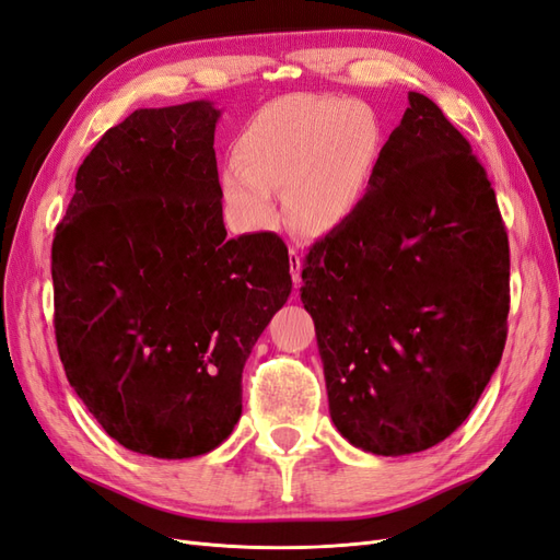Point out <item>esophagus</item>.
<instances>
[{
    "instance_id": "34e87169",
    "label": "esophagus",
    "mask_w": 560,
    "mask_h": 560,
    "mask_svg": "<svg viewBox=\"0 0 560 560\" xmlns=\"http://www.w3.org/2000/svg\"><path fill=\"white\" fill-rule=\"evenodd\" d=\"M290 268H292V280H294V287L299 290L301 287V268H303V261H301V254L296 247H290Z\"/></svg>"
}]
</instances>
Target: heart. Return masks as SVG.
Segmentation results:
<instances>
[{"mask_svg": "<svg viewBox=\"0 0 560 560\" xmlns=\"http://www.w3.org/2000/svg\"><path fill=\"white\" fill-rule=\"evenodd\" d=\"M385 149L376 109L362 100L294 93L254 112L233 140L219 191L245 231L276 222L282 191L290 222L311 235L343 226L360 210Z\"/></svg>", "mask_w": 560, "mask_h": 560, "instance_id": "obj_1", "label": "heart"}]
</instances>
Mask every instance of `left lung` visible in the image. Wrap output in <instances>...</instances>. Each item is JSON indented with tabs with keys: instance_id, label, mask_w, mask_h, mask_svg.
<instances>
[{
	"instance_id": "obj_1",
	"label": "left lung",
	"mask_w": 560,
	"mask_h": 560,
	"mask_svg": "<svg viewBox=\"0 0 560 560\" xmlns=\"http://www.w3.org/2000/svg\"><path fill=\"white\" fill-rule=\"evenodd\" d=\"M301 278L352 446L418 453L463 425L504 350L510 241L483 165L430 97L409 93L360 210Z\"/></svg>"
}]
</instances>
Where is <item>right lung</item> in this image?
<instances>
[{
	"label": "right lung",
	"mask_w": 560,
	"mask_h": 560,
	"mask_svg": "<svg viewBox=\"0 0 560 560\" xmlns=\"http://www.w3.org/2000/svg\"><path fill=\"white\" fill-rule=\"evenodd\" d=\"M208 100L138 109L83 159L50 249L65 374L128 451L210 453L243 366L292 292L280 235L226 238Z\"/></svg>",
	"instance_id": "right-lung-1"
}]
</instances>
